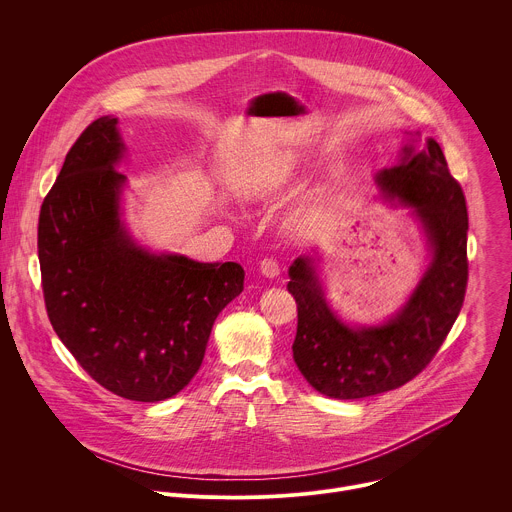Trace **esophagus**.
I'll use <instances>...</instances> for the list:
<instances>
[{
	"label": "esophagus",
	"instance_id": "esophagus-1",
	"mask_svg": "<svg viewBox=\"0 0 512 512\" xmlns=\"http://www.w3.org/2000/svg\"><path fill=\"white\" fill-rule=\"evenodd\" d=\"M259 273L267 279H273V277L279 275V265L273 259H263L261 265H259Z\"/></svg>",
	"mask_w": 512,
	"mask_h": 512
}]
</instances>
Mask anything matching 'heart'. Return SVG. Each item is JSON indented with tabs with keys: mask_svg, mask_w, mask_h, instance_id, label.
Returning <instances> with one entry per match:
<instances>
[{
	"mask_svg": "<svg viewBox=\"0 0 512 512\" xmlns=\"http://www.w3.org/2000/svg\"><path fill=\"white\" fill-rule=\"evenodd\" d=\"M300 172L302 162L294 152H277L245 186V198L257 204H271L296 186ZM300 225V214H291L285 223V227L294 233L300 229Z\"/></svg>",
	"mask_w": 512,
	"mask_h": 512,
	"instance_id": "b5f03b06",
	"label": "heart"
}]
</instances>
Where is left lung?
I'll return each instance as SVG.
<instances>
[{"mask_svg":"<svg viewBox=\"0 0 512 512\" xmlns=\"http://www.w3.org/2000/svg\"><path fill=\"white\" fill-rule=\"evenodd\" d=\"M373 184L391 208L405 210L427 249L403 306L375 324L348 322L328 300L318 251L287 271L298 304L294 360L318 393L340 401L387 393L419 375L454 326L468 281L466 198L440 143L407 131L397 164L379 170Z\"/></svg>","mask_w":512,"mask_h":512,"instance_id":"1","label":"left lung"}]
</instances>
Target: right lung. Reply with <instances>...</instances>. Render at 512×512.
<instances>
[{
    "label": "right lung",
    "mask_w": 512,
    "mask_h": 512,
    "mask_svg": "<svg viewBox=\"0 0 512 512\" xmlns=\"http://www.w3.org/2000/svg\"><path fill=\"white\" fill-rule=\"evenodd\" d=\"M125 156L117 117L81 133L42 202L38 259L48 318L81 367L123 399L158 403L198 373L245 271L141 245L125 223Z\"/></svg>",
    "instance_id": "add662e5"
}]
</instances>
